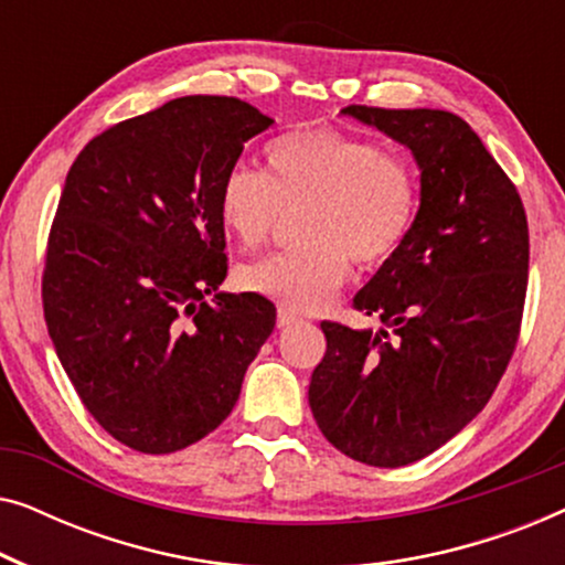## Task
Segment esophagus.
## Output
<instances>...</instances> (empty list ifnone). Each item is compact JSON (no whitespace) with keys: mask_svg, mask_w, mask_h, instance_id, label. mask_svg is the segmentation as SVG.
<instances>
[{"mask_svg":"<svg viewBox=\"0 0 565 565\" xmlns=\"http://www.w3.org/2000/svg\"><path fill=\"white\" fill-rule=\"evenodd\" d=\"M296 321H300V316L296 311H290V308H280V311H277V327L280 329L292 327Z\"/></svg>","mask_w":565,"mask_h":565,"instance_id":"1","label":"esophagus"}]
</instances>
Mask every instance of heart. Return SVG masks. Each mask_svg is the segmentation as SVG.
<instances>
[{
    "label": "heart",
    "instance_id": "obj_1",
    "mask_svg": "<svg viewBox=\"0 0 565 565\" xmlns=\"http://www.w3.org/2000/svg\"><path fill=\"white\" fill-rule=\"evenodd\" d=\"M422 182L404 153L334 128H306L267 146V174L236 164L223 177L218 215L244 249L265 246L288 211H300L303 246L242 269L244 288L292 311L334 296L352 259L375 269L412 234Z\"/></svg>",
    "mask_w": 565,
    "mask_h": 565
}]
</instances>
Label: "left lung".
<instances>
[{
	"mask_svg": "<svg viewBox=\"0 0 565 565\" xmlns=\"http://www.w3.org/2000/svg\"><path fill=\"white\" fill-rule=\"evenodd\" d=\"M414 153L419 215L393 259L354 296L381 331L323 321L327 354L308 404L339 452L401 468L452 439L512 360L527 292L520 192L481 138L445 110H342Z\"/></svg>",
	"mask_w": 565,
	"mask_h": 565,
	"instance_id": "left-lung-1",
	"label": "left lung"
}]
</instances>
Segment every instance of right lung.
<instances>
[{
    "label": "right lung",
    "mask_w": 565,
    "mask_h": 565,
    "mask_svg": "<svg viewBox=\"0 0 565 565\" xmlns=\"http://www.w3.org/2000/svg\"><path fill=\"white\" fill-rule=\"evenodd\" d=\"M273 122L236 97H177L95 136L68 169L45 252V323L87 412L138 452L211 435L273 334L267 298L218 292L221 182Z\"/></svg>",
    "instance_id": "obj_1"
}]
</instances>
